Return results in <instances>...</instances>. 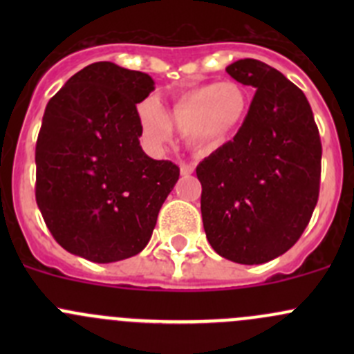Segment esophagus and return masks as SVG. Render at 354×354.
<instances>
[{
    "label": "esophagus",
    "mask_w": 354,
    "mask_h": 354,
    "mask_svg": "<svg viewBox=\"0 0 354 354\" xmlns=\"http://www.w3.org/2000/svg\"><path fill=\"white\" fill-rule=\"evenodd\" d=\"M195 171V166L194 164H181L180 166V173H181V176H190L192 173H194Z\"/></svg>",
    "instance_id": "34e87169"
}]
</instances>
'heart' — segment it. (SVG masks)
I'll return each instance as SVG.
<instances>
[{
  "instance_id": "obj_1",
  "label": "heart",
  "mask_w": 354,
  "mask_h": 354,
  "mask_svg": "<svg viewBox=\"0 0 354 354\" xmlns=\"http://www.w3.org/2000/svg\"><path fill=\"white\" fill-rule=\"evenodd\" d=\"M248 111L250 99L243 85L223 80L181 92L164 116L157 102L149 99L138 106V121L152 144L164 142L171 128H176L192 149L210 152L226 145L241 130Z\"/></svg>"
}]
</instances>
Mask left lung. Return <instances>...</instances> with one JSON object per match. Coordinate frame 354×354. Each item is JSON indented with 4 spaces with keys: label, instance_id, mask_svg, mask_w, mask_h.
Wrapping results in <instances>:
<instances>
[{
    "label": "left lung",
    "instance_id": "obj_1",
    "mask_svg": "<svg viewBox=\"0 0 354 354\" xmlns=\"http://www.w3.org/2000/svg\"><path fill=\"white\" fill-rule=\"evenodd\" d=\"M226 71L257 92L233 140L197 166L203 230L221 257L259 266L286 253L308 226L322 144L305 94L281 71L252 58Z\"/></svg>",
    "mask_w": 354,
    "mask_h": 354
}]
</instances>
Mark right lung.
I'll use <instances>...</instances> for the list:
<instances>
[{
  "label": "right lung",
  "mask_w": 354,
  "mask_h": 354,
  "mask_svg": "<svg viewBox=\"0 0 354 354\" xmlns=\"http://www.w3.org/2000/svg\"><path fill=\"white\" fill-rule=\"evenodd\" d=\"M152 91L147 73L99 62L49 99L35 145V200L66 252L109 263L151 240L180 178L176 164L140 147L137 104Z\"/></svg>",
  "instance_id": "obj_1"
}]
</instances>
